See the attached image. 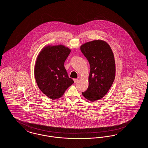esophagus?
I'll return each instance as SVG.
<instances>
[{"mask_svg": "<svg viewBox=\"0 0 148 148\" xmlns=\"http://www.w3.org/2000/svg\"><path fill=\"white\" fill-rule=\"evenodd\" d=\"M74 83H76L78 81V79H74Z\"/></svg>", "mask_w": 148, "mask_h": 148, "instance_id": "34e87169", "label": "esophagus"}]
</instances>
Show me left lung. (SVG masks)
I'll return each instance as SVG.
<instances>
[{"instance_id":"8db88e82","label":"left lung","mask_w":148,"mask_h":148,"mask_svg":"<svg viewBox=\"0 0 148 148\" xmlns=\"http://www.w3.org/2000/svg\"><path fill=\"white\" fill-rule=\"evenodd\" d=\"M80 50L90 66L89 86L82 94L94 101L102 98L113 84L115 77L114 54L109 44L103 40L86 42L81 46Z\"/></svg>"}]
</instances>
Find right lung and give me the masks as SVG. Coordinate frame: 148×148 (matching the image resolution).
Segmentation results:
<instances>
[{
  "label": "right lung",
  "instance_id": "right-lung-1",
  "mask_svg": "<svg viewBox=\"0 0 148 148\" xmlns=\"http://www.w3.org/2000/svg\"><path fill=\"white\" fill-rule=\"evenodd\" d=\"M71 50L63 45L47 47L35 64V77L40 90L51 99L59 98L74 83L64 66Z\"/></svg>",
  "mask_w": 148,
  "mask_h": 148
}]
</instances>
